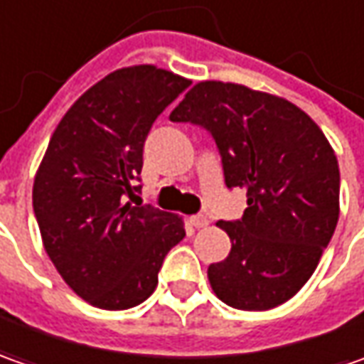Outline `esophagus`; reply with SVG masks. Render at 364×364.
I'll use <instances>...</instances> for the list:
<instances>
[{"instance_id":"34e87169","label":"esophagus","mask_w":364,"mask_h":364,"mask_svg":"<svg viewBox=\"0 0 364 364\" xmlns=\"http://www.w3.org/2000/svg\"><path fill=\"white\" fill-rule=\"evenodd\" d=\"M189 223L197 228V230H201V228H207L209 225V220H207L205 215H193V218H189Z\"/></svg>"}]
</instances>
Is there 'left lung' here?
I'll list each match as a JSON object with an SVG mask.
<instances>
[{"mask_svg": "<svg viewBox=\"0 0 364 364\" xmlns=\"http://www.w3.org/2000/svg\"><path fill=\"white\" fill-rule=\"evenodd\" d=\"M205 127L228 187L247 193L225 259L207 268L211 290L237 310H269L310 280L341 213L334 149L302 108L282 96L221 80L197 82L169 117Z\"/></svg>", "mask_w": 364, "mask_h": 364, "instance_id": "left-lung-1", "label": "left lung"}]
</instances>
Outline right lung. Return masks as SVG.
I'll list each match as a JSON object with an SVG mask.
<instances>
[{"mask_svg":"<svg viewBox=\"0 0 364 364\" xmlns=\"http://www.w3.org/2000/svg\"><path fill=\"white\" fill-rule=\"evenodd\" d=\"M189 80L153 64L114 70L68 108L33 177V213L58 274L88 304L139 306L185 237L181 215L132 205L143 144Z\"/></svg>","mask_w":364,"mask_h":364,"instance_id":"obj_1","label":"right lung"}]
</instances>
